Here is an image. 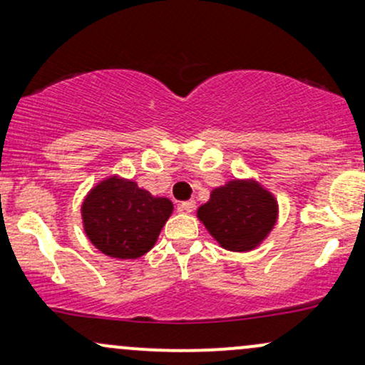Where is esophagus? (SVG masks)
I'll return each mask as SVG.
<instances>
[{
    "label": "esophagus",
    "mask_w": 365,
    "mask_h": 365,
    "mask_svg": "<svg viewBox=\"0 0 365 365\" xmlns=\"http://www.w3.org/2000/svg\"><path fill=\"white\" fill-rule=\"evenodd\" d=\"M195 209V200H185V202L180 204V211L185 212H192Z\"/></svg>",
    "instance_id": "esophagus-1"
}]
</instances>
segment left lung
Wrapping results in <instances>:
<instances>
[{
	"instance_id": "left-lung-1",
	"label": "left lung",
	"mask_w": 365,
	"mask_h": 365,
	"mask_svg": "<svg viewBox=\"0 0 365 365\" xmlns=\"http://www.w3.org/2000/svg\"><path fill=\"white\" fill-rule=\"evenodd\" d=\"M197 217L223 249L249 252L262 244L278 220V202L255 180H232L211 192Z\"/></svg>"
}]
</instances>
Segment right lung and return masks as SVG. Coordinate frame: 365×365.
<instances>
[{
  "instance_id": "obj_1",
  "label": "right lung",
  "mask_w": 365,
  "mask_h": 365,
  "mask_svg": "<svg viewBox=\"0 0 365 365\" xmlns=\"http://www.w3.org/2000/svg\"><path fill=\"white\" fill-rule=\"evenodd\" d=\"M171 212L170 199L150 195L133 180L113 175L83 199V232L103 254L137 259L153 249Z\"/></svg>"
}]
</instances>
